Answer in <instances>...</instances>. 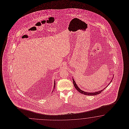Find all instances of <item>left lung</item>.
Listing matches in <instances>:
<instances>
[{
    "instance_id": "8db88e82",
    "label": "left lung",
    "mask_w": 129,
    "mask_h": 129,
    "mask_svg": "<svg viewBox=\"0 0 129 129\" xmlns=\"http://www.w3.org/2000/svg\"><path fill=\"white\" fill-rule=\"evenodd\" d=\"M112 81H111V82H112ZM73 84H74V87L76 88V89H77V90L80 93H82V94H84V95H91H91H96L97 94H99V93H101V92H102V91H103L107 87L104 88V89H103L102 90L99 91H96L95 92H93V93H90V92L89 93V92H85V91H84L82 90H81L80 88H79L77 86V85L75 81H74V80L73 79ZM110 84V82L108 84V85H107V86H108V85H109Z\"/></svg>"
}]
</instances>
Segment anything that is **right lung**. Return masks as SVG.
I'll use <instances>...</instances> for the list:
<instances>
[{
    "label": "right lung",
    "mask_w": 129,
    "mask_h": 129,
    "mask_svg": "<svg viewBox=\"0 0 129 129\" xmlns=\"http://www.w3.org/2000/svg\"><path fill=\"white\" fill-rule=\"evenodd\" d=\"M55 81H54V87H53V90L55 89ZM52 92H53V91H52Z\"/></svg>",
    "instance_id": "1"
}]
</instances>
